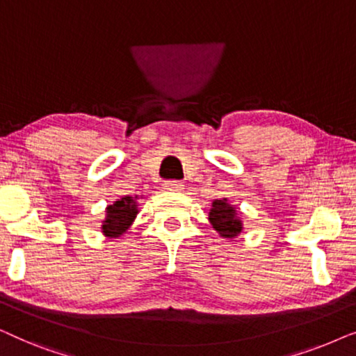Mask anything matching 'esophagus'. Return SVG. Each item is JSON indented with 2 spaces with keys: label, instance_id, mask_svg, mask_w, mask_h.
<instances>
[{
  "label": "esophagus",
  "instance_id": "esophagus-1",
  "mask_svg": "<svg viewBox=\"0 0 356 356\" xmlns=\"http://www.w3.org/2000/svg\"><path fill=\"white\" fill-rule=\"evenodd\" d=\"M163 188L167 191H179V189H183V183L177 181V179H168V181L163 183Z\"/></svg>",
  "mask_w": 356,
  "mask_h": 356
}]
</instances>
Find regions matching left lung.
I'll list each match as a JSON object with an SVG mask.
<instances>
[{
    "label": "left lung",
    "instance_id": "left-lung-1",
    "mask_svg": "<svg viewBox=\"0 0 356 356\" xmlns=\"http://www.w3.org/2000/svg\"><path fill=\"white\" fill-rule=\"evenodd\" d=\"M209 222L222 238H235L241 233L243 223L238 217L236 209L228 204L225 197L216 199L212 202V209L209 212Z\"/></svg>",
    "mask_w": 356,
    "mask_h": 356
}]
</instances>
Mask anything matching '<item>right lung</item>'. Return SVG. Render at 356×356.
<instances>
[{
	"mask_svg": "<svg viewBox=\"0 0 356 356\" xmlns=\"http://www.w3.org/2000/svg\"><path fill=\"white\" fill-rule=\"evenodd\" d=\"M138 197L124 196L115 201L111 206L106 207V217L102 222V232L108 238H118L129 230L133 225L136 216H138Z\"/></svg>",
	"mask_w": 356,
	"mask_h": 356,
	"instance_id": "obj_1",
	"label": "right lung"
}]
</instances>
